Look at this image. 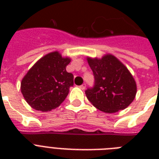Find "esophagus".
Instances as JSON below:
<instances>
[{"instance_id":"34e87169","label":"esophagus","mask_w":159,"mask_h":159,"mask_svg":"<svg viewBox=\"0 0 159 159\" xmlns=\"http://www.w3.org/2000/svg\"><path fill=\"white\" fill-rule=\"evenodd\" d=\"M80 88L82 90H85V88H86V83H83L82 85H81V86H80Z\"/></svg>"}]
</instances>
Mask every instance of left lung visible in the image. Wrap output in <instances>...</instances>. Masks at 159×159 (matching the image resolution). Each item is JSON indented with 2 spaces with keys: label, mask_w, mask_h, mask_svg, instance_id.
Returning <instances> with one entry per match:
<instances>
[{
  "label": "left lung",
  "mask_w": 159,
  "mask_h": 159,
  "mask_svg": "<svg viewBox=\"0 0 159 159\" xmlns=\"http://www.w3.org/2000/svg\"><path fill=\"white\" fill-rule=\"evenodd\" d=\"M87 62L95 78L93 87L85 92L89 102L105 113H116L128 107L137 92L128 68L111 54L101 59L87 57Z\"/></svg>",
  "instance_id": "left-lung-1"
}]
</instances>
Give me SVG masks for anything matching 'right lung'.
<instances>
[{
  "mask_svg": "<svg viewBox=\"0 0 159 159\" xmlns=\"http://www.w3.org/2000/svg\"><path fill=\"white\" fill-rule=\"evenodd\" d=\"M71 62L58 52L41 57L21 81V92L32 108L49 111L59 106L73 86V75L66 71Z\"/></svg>",
  "mask_w": 159,
  "mask_h": 159,
  "instance_id": "1",
  "label": "right lung"
}]
</instances>
